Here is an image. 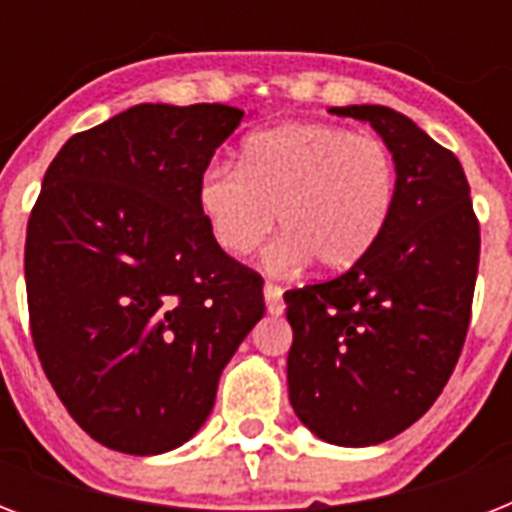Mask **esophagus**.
Instances as JSON below:
<instances>
[{"label": "esophagus", "mask_w": 512, "mask_h": 512, "mask_svg": "<svg viewBox=\"0 0 512 512\" xmlns=\"http://www.w3.org/2000/svg\"><path fill=\"white\" fill-rule=\"evenodd\" d=\"M263 295H265V308H268V313H271V316H281V313H284L281 287H276V284H265Z\"/></svg>", "instance_id": "esophagus-1"}]
</instances>
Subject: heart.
Returning a JSON list of instances; mask_svg holds the SVG:
<instances>
[{"label":"heart","instance_id":"heart-1","mask_svg":"<svg viewBox=\"0 0 512 512\" xmlns=\"http://www.w3.org/2000/svg\"><path fill=\"white\" fill-rule=\"evenodd\" d=\"M396 201V159L380 138L337 124H287L255 132L241 162L209 164L196 207L225 255L244 257L276 228L287 233L265 252L273 276L319 260L345 271L377 244Z\"/></svg>","mask_w":512,"mask_h":512}]
</instances>
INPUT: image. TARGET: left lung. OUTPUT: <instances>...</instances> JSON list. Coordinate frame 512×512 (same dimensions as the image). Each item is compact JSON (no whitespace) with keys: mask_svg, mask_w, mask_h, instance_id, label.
I'll use <instances>...</instances> for the list:
<instances>
[{"mask_svg":"<svg viewBox=\"0 0 512 512\" xmlns=\"http://www.w3.org/2000/svg\"><path fill=\"white\" fill-rule=\"evenodd\" d=\"M369 122L396 159V201L366 257L284 295L295 340L289 404L313 436L374 446L441 396L468 335L478 220L452 151L388 106L329 108Z\"/></svg>","mask_w":512,"mask_h":512,"instance_id":"obj_1","label":"left lung"}]
</instances>
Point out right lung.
I'll return each mask as SVG.
<instances>
[{
    "mask_svg": "<svg viewBox=\"0 0 512 512\" xmlns=\"http://www.w3.org/2000/svg\"><path fill=\"white\" fill-rule=\"evenodd\" d=\"M223 103H140L79 132L28 220L31 335L76 425L114 452H172L263 319V281L225 255L196 183L244 119Z\"/></svg>",
    "mask_w": 512,
    "mask_h": 512,
    "instance_id": "1",
    "label": "right lung"
}]
</instances>
